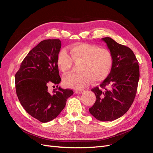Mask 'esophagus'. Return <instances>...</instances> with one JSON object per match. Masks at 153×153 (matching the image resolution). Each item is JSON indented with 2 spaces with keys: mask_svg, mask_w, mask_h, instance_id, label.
<instances>
[{
  "mask_svg": "<svg viewBox=\"0 0 153 153\" xmlns=\"http://www.w3.org/2000/svg\"><path fill=\"white\" fill-rule=\"evenodd\" d=\"M83 92H84V90H77V91H75V93L76 94H81V93H82Z\"/></svg>",
  "mask_w": 153,
  "mask_h": 153,
  "instance_id": "obj_1",
  "label": "esophagus"
}]
</instances>
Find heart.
<instances>
[{
	"label": "heart",
	"instance_id": "1",
	"mask_svg": "<svg viewBox=\"0 0 153 153\" xmlns=\"http://www.w3.org/2000/svg\"><path fill=\"white\" fill-rule=\"evenodd\" d=\"M71 56L66 50L60 51L57 56L59 69L64 73L68 72L73 61L80 63L77 73H73L64 78V84L75 89H82L90 81L98 82L108 77L112 70L114 62L113 55L106 48L96 45L79 44L70 48Z\"/></svg>",
	"mask_w": 153,
	"mask_h": 153
}]
</instances>
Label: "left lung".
I'll return each instance as SVG.
<instances>
[{
  "instance_id": "1",
  "label": "left lung",
  "mask_w": 153,
  "mask_h": 153,
  "mask_svg": "<svg viewBox=\"0 0 153 153\" xmlns=\"http://www.w3.org/2000/svg\"><path fill=\"white\" fill-rule=\"evenodd\" d=\"M101 39L113 55V66L100 87L91 89L96 100L89 112L99 121H110L121 117L130 108L137 93L140 71L130 48L109 37Z\"/></svg>"
}]
</instances>
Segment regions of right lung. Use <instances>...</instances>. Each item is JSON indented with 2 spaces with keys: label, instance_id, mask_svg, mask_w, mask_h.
I'll use <instances>...</instances> for the list:
<instances>
[{
  "label": "right lung",
  "instance_id": "obj_1",
  "mask_svg": "<svg viewBox=\"0 0 153 153\" xmlns=\"http://www.w3.org/2000/svg\"><path fill=\"white\" fill-rule=\"evenodd\" d=\"M61 48L59 39L41 41L27 54L15 75L16 92L22 106L42 123L57 117L73 94L71 89L58 87L61 80L57 64ZM50 83L57 85L53 95L48 92Z\"/></svg>",
  "mask_w": 153,
  "mask_h": 153
}]
</instances>
